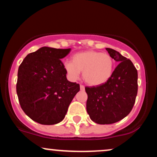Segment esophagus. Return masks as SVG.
<instances>
[{"label": "esophagus", "instance_id": "esophagus-1", "mask_svg": "<svg viewBox=\"0 0 157 157\" xmlns=\"http://www.w3.org/2000/svg\"><path fill=\"white\" fill-rule=\"evenodd\" d=\"M80 90L81 91H84L85 90V87H84V86H82V85H80Z\"/></svg>", "mask_w": 157, "mask_h": 157}]
</instances>
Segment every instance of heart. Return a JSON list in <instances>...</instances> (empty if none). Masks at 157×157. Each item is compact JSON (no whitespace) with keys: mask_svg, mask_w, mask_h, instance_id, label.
<instances>
[{"mask_svg":"<svg viewBox=\"0 0 157 157\" xmlns=\"http://www.w3.org/2000/svg\"><path fill=\"white\" fill-rule=\"evenodd\" d=\"M114 60L107 53L96 51L77 52L72 56V62L64 63V68L71 80H76L82 71V78L90 86L105 83L114 71Z\"/></svg>","mask_w":157,"mask_h":157,"instance_id":"b5f03b06","label":"heart"}]
</instances>
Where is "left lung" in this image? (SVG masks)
<instances>
[{"label": "left lung", "instance_id": "1", "mask_svg": "<svg viewBox=\"0 0 157 157\" xmlns=\"http://www.w3.org/2000/svg\"><path fill=\"white\" fill-rule=\"evenodd\" d=\"M106 50L118 66L105 83L85 89L87 112L92 121L100 125L125 117L133 109L138 89L137 70L133 63L112 48Z\"/></svg>", "mask_w": 157, "mask_h": 157}]
</instances>
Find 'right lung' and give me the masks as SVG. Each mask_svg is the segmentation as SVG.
Masks as SVG:
<instances>
[{
	"instance_id": "right-lung-1",
	"label": "right lung",
	"mask_w": 157,
	"mask_h": 157,
	"mask_svg": "<svg viewBox=\"0 0 157 157\" xmlns=\"http://www.w3.org/2000/svg\"><path fill=\"white\" fill-rule=\"evenodd\" d=\"M71 48H40L20 65L16 90L21 109L34 121L55 125L63 120L80 85L66 78L60 60Z\"/></svg>"
}]
</instances>
